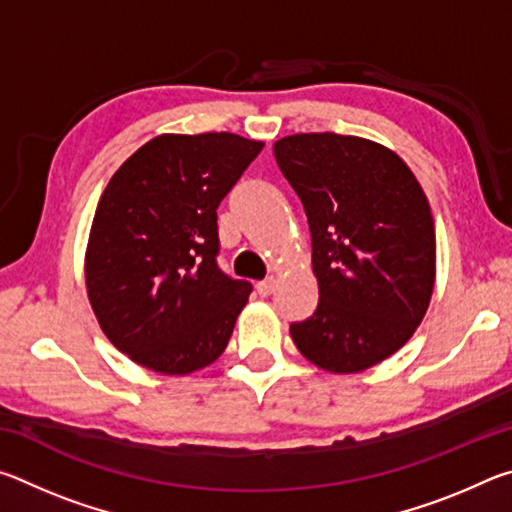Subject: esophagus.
<instances>
[{"label": "esophagus", "mask_w": 512, "mask_h": 512, "mask_svg": "<svg viewBox=\"0 0 512 512\" xmlns=\"http://www.w3.org/2000/svg\"><path fill=\"white\" fill-rule=\"evenodd\" d=\"M277 289V280L275 277H266V280H262V282H257V293L259 296H271V293Z\"/></svg>", "instance_id": "obj_1"}]
</instances>
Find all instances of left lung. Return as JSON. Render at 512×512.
<instances>
[{
    "instance_id": "obj_1",
    "label": "left lung",
    "mask_w": 512,
    "mask_h": 512,
    "mask_svg": "<svg viewBox=\"0 0 512 512\" xmlns=\"http://www.w3.org/2000/svg\"><path fill=\"white\" fill-rule=\"evenodd\" d=\"M305 207L314 316L291 325L314 366L350 375L395 354L427 314L436 230L427 196L400 155L354 135L298 133L273 144Z\"/></svg>"
}]
</instances>
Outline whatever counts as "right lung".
Instances as JSON below:
<instances>
[{
	"instance_id": "1",
	"label": "right lung",
	"mask_w": 512,
	"mask_h": 512,
	"mask_svg": "<svg viewBox=\"0 0 512 512\" xmlns=\"http://www.w3.org/2000/svg\"><path fill=\"white\" fill-rule=\"evenodd\" d=\"M262 149L235 133L158 135L103 189L85 284L103 334L140 366L189 375L228 345L253 284L216 264V207Z\"/></svg>"
}]
</instances>
